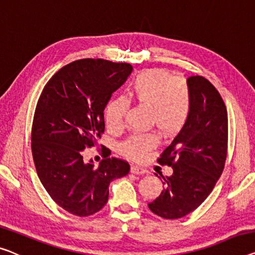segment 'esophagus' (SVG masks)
Instances as JSON below:
<instances>
[{
    "mask_svg": "<svg viewBox=\"0 0 255 255\" xmlns=\"http://www.w3.org/2000/svg\"><path fill=\"white\" fill-rule=\"evenodd\" d=\"M130 172L134 173V174H145L146 170L144 168H140V167H138V166L134 165V166L130 167Z\"/></svg>",
    "mask_w": 255,
    "mask_h": 255,
    "instance_id": "obj_1",
    "label": "esophagus"
}]
</instances>
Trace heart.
<instances>
[{
    "mask_svg": "<svg viewBox=\"0 0 255 255\" xmlns=\"http://www.w3.org/2000/svg\"><path fill=\"white\" fill-rule=\"evenodd\" d=\"M129 98L151 109L150 123L164 135H174L185 126L191 111L187 85L174 79L165 70H146L138 73L128 86ZM128 102L121 97L111 100L105 108V124L110 131L124 126ZM157 143L153 134H135L121 144L129 158L138 159Z\"/></svg>",
    "mask_w": 255,
    "mask_h": 255,
    "instance_id": "heart-1",
    "label": "heart"
}]
</instances>
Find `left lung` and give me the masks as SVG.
Listing matches in <instances>:
<instances>
[{
  "label": "left lung",
  "mask_w": 255,
  "mask_h": 255,
  "mask_svg": "<svg viewBox=\"0 0 255 255\" xmlns=\"http://www.w3.org/2000/svg\"><path fill=\"white\" fill-rule=\"evenodd\" d=\"M191 111L185 126L166 147L159 164L172 166L162 190L149 204L152 213L175 220L195 211L214 189L225 168L228 115L215 87L200 75L187 80Z\"/></svg>",
  "instance_id": "8db88e82"
}]
</instances>
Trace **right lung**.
I'll list each match as a JSON object with an SVG mask.
<instances>
[{
    "mask_svg": "<svg viewBox=\"0 0 255 255\" xmlns=\"http://www.w3.org/2000/svg\"><path fill=\"white\" fill-rule=\"evenodd\" d=\"M132 66L104 59H80L60 68L37 102L32 127V153L44 189L63 210L89 216L104 207L109 185L129 173L128 162L109 158L95 166L83 158L104 132V110L126 82Z\"/></svg>",
    "mask_w": 255,
    "mask_h": 255,
    "instance_id": "obj_1",
    "label": "right lung"
}]
</instances>
